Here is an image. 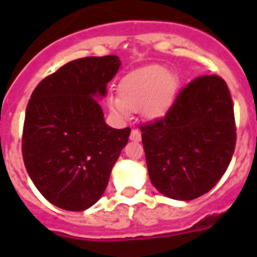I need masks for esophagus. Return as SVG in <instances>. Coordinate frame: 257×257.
<instances>
[{
  "instance_id": "obj_1",
  "label": "esophagus",
  "mask_w": 257,
  "mask_h": 257,
  "mask_svg": "<svg viewBox=\"0 0 257 257\" xmlns=\"http://www.w3.org/2000/svg\"><path fill=\"white\" fill-rule=\"evenodd\" d=\"M130 139L133 140V142H140L142 140V133H140L138 128H133L131 130V134H130Z\"/></svg>"
}]
</instances>
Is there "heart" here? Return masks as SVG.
<instances>
[{
    "label": "heart",
    "instance_id": "obj_1",
    "mask_svg": "<svg viewBox=\"0 0 257 257\" xmlns=\"http://www.w3.org/2000/svg\"><path fill=\"white\" fill-rule=\"evenodd\" d=\"M119 99H110L109 106L117 114L143 109L148 118L162 117L176 92V81L166 68L152 65L134 70L119 83Z\"/></svg>",
    "mask_w": 257,
    "mask_h": 257
}]
</instances>
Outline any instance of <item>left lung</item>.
I'll return each mask as SVG.
<instances>
[{
    "label": "left lung",
    "mask_w": 257,
    "mask_h": 257,
    "mask_svg": "<svg viewBox=\"0 0 257 257\" xmlns=\"http://www.w3.org/2000/svg\"><path fill=\"white\" fill-rule=\"evenodd\" d=\"M149 178L158 192L190 201L210 192L234 153L237 128L226 82L201 76L180 90L166 114L140 126Z\"/></svg>",
    "instance_id": "obj_1"
}]
</instances>
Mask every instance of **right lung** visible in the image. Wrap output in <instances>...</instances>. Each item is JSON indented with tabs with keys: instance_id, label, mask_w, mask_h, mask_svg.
I'll list each match as a JSON object with an SVG mask.
<instances>
[{
	"instance_id": "1",
	"label": "right lung",
	"mask_w": 257,
	"mask_h": 257,
	"mask_svg": "<svg viewBox=\"0 0 257 257\" xmlns=\"http://www.w3.org/2000/svg\"><path fill=\"white\" fill-rule=\"evenodd\" d=\"M121 61L115 55L69 61L32 92L23 127L22 153L32 181L50 203L83 211L103 196L109 176L130 136L112 128L94 96Z\"/></svg>"
}]
</instances>
